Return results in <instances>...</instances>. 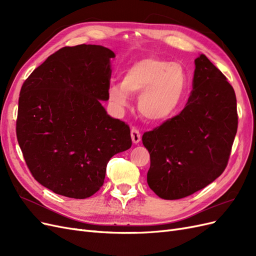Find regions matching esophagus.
Masks as SVG:
<instances>
[{
	"label": "esophagus",
	"instance_id": "obj_1",
	"mask_svg": "<svg viewBox=\"0 0 256 256\" xmlns=\"http://www.w3.org/2000/svg\"><path fill=\"white\" fill-rule=\"evenodd\" d=\"M131 138H132L134 144H138L141 141V134L138 132V130L132 128L131 129Z\"/></svg>",
	"mask_w": 256,
	"mask_h": 256
}]
</instances>
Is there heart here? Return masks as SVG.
Segmentation results:
<instances>
[{"instance_id":"obj_1","label":"heart","mask_w":256,"mask_h":256,"mask_svg":"<svg viewBox=\"0 0 256 256\" xmlns=\"http://www.w3.org/2000/svg\"><path fill=\"white\" fill-rule=\"evenodd\" d=\"M187 90V74L178 63L158 58H144L131 65L120 84L110 85L108 94L118 108H125L129 95H136L138 109L152 122L168 120L180 108Z\"/></svg>"}]
</instances>
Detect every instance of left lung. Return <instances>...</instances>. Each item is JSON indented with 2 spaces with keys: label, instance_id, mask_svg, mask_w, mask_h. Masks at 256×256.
Masks as SVG:
<instances>
[{
  "label": "left lung",
  "instance_id": "obj_1",
  "mask_svg": "<svg viewBox=\"0 0 256 256\" xmlns=\"http://www.w3.org/2000/svg\"><path fill=\"white\" fill-rule=\"evenodd\" d=\"M194 64L184 109L142 136L150 154L147 184L164 200L191 196L218 178L237 132L234 88L204 54Z\"/></svg>",
  "mask_w": 256,
  "mask_h": 256
}]
</instances>
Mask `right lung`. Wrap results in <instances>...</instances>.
<instances>
[{"label":"right lung","instance_id":"obj_1","mask_svg":"<svg viewBox=\"0 0 256 256\" xmlns=\"http://www.w3.org/2000/svg\"><path fill=\"white\" fill-rule=\"evenodd\" d=\"M112 50L98 44L64 47L23 83L17 138L30 173L44 187L86 198L104 184L106 164L131 147L130 128L111 118Z\"/></svg>","mask_w":256,"mask_h":256}]
</instances>
